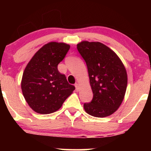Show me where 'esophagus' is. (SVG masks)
Listing matches in <instances>:
<instances>
[{
    "mask_svg": "<svg viewBox=\"0 0 151 151\" xmlns=\"http://www.w3.org/2000/svg\"><path fill=\"white\" fill-rule=\"evenodd\" d=\"M74 86H75V88H76V90H77V91H79V84H77V83H76L75 84H74Z\"/></svg>",
    "mask_w": 151,
    "mask_h": 151,
    "instance_id": "esophagus-1",
    "label": "esophagus"
}]
</instances>
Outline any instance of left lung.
<instances>
[{
  "mask_svg": "<svg viewBox=\"0 0 151 151\" xmlns=\"http://www.w3.org/2000/svg\"><path fill=\"white\" fill-rule=\"evenodd\" d=\"M77 50L88 69L93 99L84 103L85 111L94 117L110 116L122 103L127 87V73L113 50L99 42L83 41Z\"/></svg>",
  "mask_w": 151,
  "mask_h": 151,
  "instance_id": "left-lung-1",
  "label": "left lung"
}]
</instances>
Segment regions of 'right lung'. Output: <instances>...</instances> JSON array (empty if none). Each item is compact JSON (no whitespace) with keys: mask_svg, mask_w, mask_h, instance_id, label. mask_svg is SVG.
<instances>
[{"mask_svg":"<svg viewBox=\"0 0 151 151\" xmlns=\"http://www.w3.org/2000/svg\"><path fill=\"white\" fill-rule=\"evenodd\" d=\"M69 45L52 42L45 45L31 59L22 74L21 89L32 110L48 114L61 108L75 89L68 83L58 65L70 50Z\"/></svg>","mask_w":151,"mask_h":151,"instance_id":"obj_1","label":"right lung"}]
</instances>
